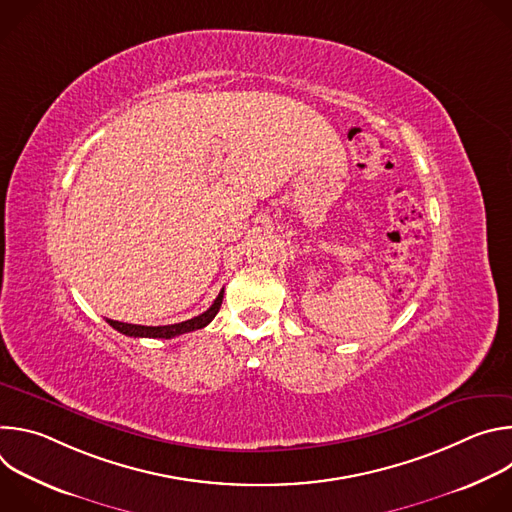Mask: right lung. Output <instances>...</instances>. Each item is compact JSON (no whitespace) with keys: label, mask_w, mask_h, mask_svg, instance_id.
Instances as JSON below:
<instances>
[{"label":"right lung","mask_w":512,"mask_h":512,"mask_svg":"<svg viewBox=\"0 0 512 512\" xmlns=\"http://www.w3.org/2000/svg\"><path fill=\"white\" fill-rule=\"evenodd\" d=\"M223 294L225 289H221V294H218V298L214 300V304L202 312L200 316L196 318H190L186 322H180V324H168V326H139V324H125V322H117V320H107L109 326H113L117 332L125 334V336H133V338H174V336H180V334H186V332H192V330H200L204 326H208L212 322V318L218 314V310H221V304H223Z\"/></svg>","instance_id":"right-lung-1"}]
</instances>
